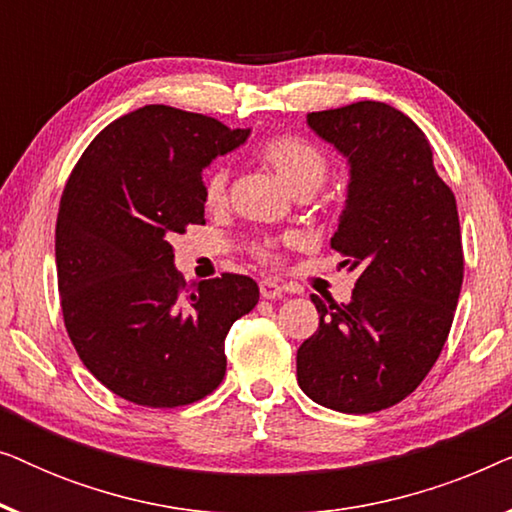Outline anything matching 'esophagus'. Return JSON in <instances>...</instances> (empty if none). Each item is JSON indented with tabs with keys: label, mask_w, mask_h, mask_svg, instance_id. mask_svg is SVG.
Masks as SVG:
<instances>
[{
	"label": "esophagus",
	"mask_w": 512,
	"mask_h": 512,
	"mask_svg": "<svg viewBox=\"0 0 512 512\" xmlns=\"http://www.w3.org/2000/svg\"><path fill=\"white\" fill-rule=\"evenodd\" d=\"M261 296L263 298H268V300H272V298H279L282 296V286H279L275 279H261Z\"/></svg>",
	"instance_id": "obj_1"
}]
</instances>
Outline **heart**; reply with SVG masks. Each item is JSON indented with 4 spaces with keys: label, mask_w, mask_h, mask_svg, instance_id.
Listing matches in <instances>:
<instances>
[{
    "label": "heart",
    "mask_w": 512,
    "mask_h": 512,
    "mask_svg": "<svg viewBox=\"0 0 512 512\" xmlns=\"http://www.w3.org/2000/svg\"><path fill=\"white\" fill-rule=\"evenodd\" d=\"M261 158L268 163L272 170L279 174V179L291 188L293 193L305 191V188H319L321 181L326 179L328 163L317 146L307 142L305 137L298 135H277L270 137L268 142L261 144ZM228 167L216 165L207 172L205 184H202V198L209 209H221L228 200ZM286 244H298L300 237L291 235L284 240ZM275 240H263L256 244V256L265 263L277 261Z\"/></svg>",
    "instance_id": "b5f03b06"
}]
</instances>
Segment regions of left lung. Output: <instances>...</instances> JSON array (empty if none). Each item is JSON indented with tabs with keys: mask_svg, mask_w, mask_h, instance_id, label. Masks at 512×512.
<instances>
[{
	"mask_svg": "<svg viewBox=\"0 0 512 512\" xmlns=\"http://www.w3.org/2000/svg\"><path fill=\"white\" fill-rule=\"evenodd\" d=\"M314 135L347 158L331 247L354 270L352 303H324L298 349V384L324 408L368 415L412 394L440 356L464 282L457 200L424 132L384 102L312 111Z\"/></svg>",
	"mask_w": 512,
	"mask_h": 512,
	"instance_id": "left-lung-1",
	"label": "left lung"
}]
</instances>
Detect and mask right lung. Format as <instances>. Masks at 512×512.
I'll use <instances>...</instances> for the list:
<instances>
[{
	"mask_svg": "<svg viewBox=\"0 0 512 512\" xmlns=\"http://www.w3.org/2000/svg\"><path fill=\"white\" fill-rule=\"evenodd\" d=\"M249 132L146 104L109 123L67 181L55 226L62 317L83 366L125 401L177 408L226 375L223 340L256 307L258 284L230 272L188 284L170 240L205 223L202 170Z\"/></svg>",
	"mask_w": 512,
	"mask_h": 512,
	"instance_id": "right-lung-1",
	"label": "right lung"
}]
</instances>
